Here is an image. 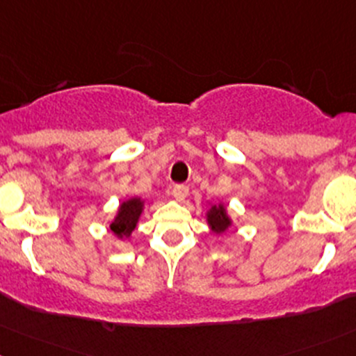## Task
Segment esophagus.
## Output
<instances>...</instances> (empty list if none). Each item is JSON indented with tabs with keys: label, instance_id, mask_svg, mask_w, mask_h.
Masks as SVG:
<instances>
[{
	"label": "esophagus",
	"instance_id": "obj_1",
	"mask_svg": "<svg viewBox=\"0 0 356 356\" xmlns=\"http://www.w3.org/2000/svg\"><path fill=\"white\" fill-rule=\"evenodd\" d=\"M188 195V186L186 185H175L173 186V197L177 200H185Z\"/></svg>",
	"mask_w": 356,
	"mask_h": 356
}]
</instances>
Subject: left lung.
<instances>
[{
    "label": "left lung",
    "mask_w": 356,
    "mask_h": 356,
    "mask_svg": "<svg viewBox=\"0 0 356 356\" xmlns=\"http://www.w3.org/2000/svg\"><path fill=\"white\" fill-rule=\"evenodd\" d=\"M207 219H209V225H211V228L214 229L216 233H221L225 232L226 228L229 226V219L228 216H226V209L222 207V205H219V207H211V211H209L207 214Z\"/></svg>",
    "instance_id": "left-lung-1"
}]
</instances>
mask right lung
Instances as JSON below:
<instances>
[{"instance_id": "1", "label": "right lung", "mask_w": 356, "mask_h": 356, "mask_svg": "<svg viewBox=\"0 0 356 356\" xmlns=\"http://www.w3.org/2000/svg\"><path fill=\"white\" fill-rule=\"evenodd\" d=\"M142 209H144V202L140 199H130L127 202H123L122 207H120L118 216L111 222L113 233L118 238L128 236L135 229V225H137Z\"/></svg>"}]
</instances>
